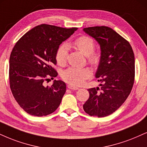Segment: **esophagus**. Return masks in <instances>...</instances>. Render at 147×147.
I'll list each match as a JSON object with an SVG mask.
<instances>
[{"label": "esophagus", "instance_id": "34e87169", "mask_svg": "<svg viewBox=\"0 0 147 147\" xmlns=\"http://www.w3.org/2000/svg\"><path fill=\"white\" fill-rule=\"evenodd\" d=\"M68 88L69 89L72 90H79V88L75 87V86H72V85H68Z\"/></svg>", "mask_w": 147, "mask_h": 147}]
</instances>
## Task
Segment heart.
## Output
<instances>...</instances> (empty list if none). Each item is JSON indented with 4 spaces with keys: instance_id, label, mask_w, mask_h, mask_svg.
Masks as SVG:
<instances>
[{
    "instance_id": "b5f03b06",
    "label": "heart",
    "mask_w": 147,
    "mask_h": 147,
    "mask_svg": "<svg viewBox=\"0 0 147 147\" xmlns=\"http://www.w3.org/2000/svg\"><path fill=\"white\" fill-rule=\"evenodd\" d=\"M72 45L87 56L88 63L96 66L100 62V57L98 53L94 52L95 42L91 38L86 35L79 37L72 42ZM68 58V49L66 45H61L55 53V59L58 65L63 66L66 64ZM92 75L91 70L88 68H77L70 67L61 72V77L64 81L72 86H80Z\"/></svg>"
}]
</instances>
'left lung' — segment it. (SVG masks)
Masks as SVG:
<instances>
[{"label":"left lung","instance_id":"1","mask_svg":"<svg viewBox=\"0 0 147 147\" xmlns=\"http://www.w3.org/2000/svg\"><path fill=\"white\" fill-rule=\"evenodd\" d=\"M84 31L98 42L100 60L96 77L102 84L88 89L90 97L83 105L92 116L105 117L116 111L131 91L135 58L129 42L108 26H92Z\"/></svg>","mask_w":147,"mask_h":147}]
</instances>
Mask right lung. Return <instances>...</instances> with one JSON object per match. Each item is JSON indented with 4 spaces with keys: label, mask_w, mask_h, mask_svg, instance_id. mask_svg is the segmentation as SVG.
I'll return each instance as SVG.
<instances>
[{
    "label": "right lung",
    "mask_w": 147,
    "mask_h": 147,
    "mask_svg": "<svg viewBox=\"0 0 147 147\" xmlns=\"http://www.w3.org/2000/svg\"><path fill=\"white\" fill-rule=\"evenodd\" d=\"M77 28L40 24L26 33L16 42L9 58V84L19 105L32 116H43L58 108L66 92V84L55 80L44 86L49 77L53 79L57 72L55 53L59 45Z\"/></svg>",
    "instance_id": "obj_1"
}]
</instances>
